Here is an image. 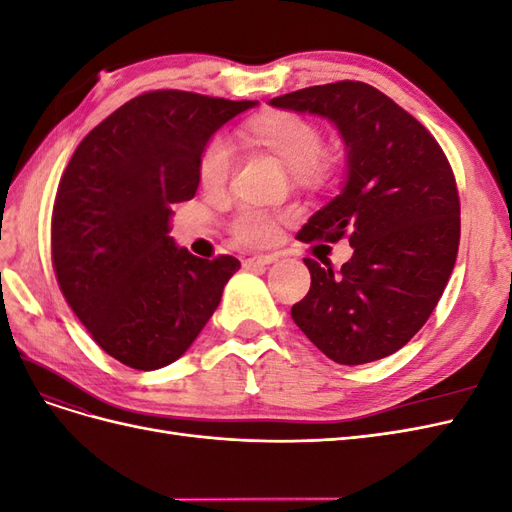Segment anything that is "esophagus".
I'll use <instances>...</instances> for the list:
<instances>
[{
	"label": "esophagus",
	"mask_w": 512,
	"mask_h": 512,
	"mask_svg": "<svg viewBox=\"0 0 512 512\" xmlns=\"http://www.w3.org/2000/svg\"><path fill=\"white\" fill-rule=\"evenodd\" d=\"M271 262H275V256H273V254L247 256V258H243V267H245V269H256V267H267V265H271Z\"/></svg>",
	"instance_id": "obj_1"
}]
</instances>
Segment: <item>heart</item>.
<instances>
[{
    "label": "heart",
    "mask_w": 512,
    "mask_h": 512,
    "mask_svg": "<svg viewBox=\"0 0 512 512\" xmlns=\"http://www.w3.org/2000/svg\"><path fill=\"white\" fill-rule=\"evenodd\" d=\"M243 138L252 147L273 156L288 168L294 181L318 185L331 175V162L322 156V134L316 123L290 113L275 111L245 123ZM230 156L220 138H211L196 162V175L205 190H220L228 179ZM230 232L243 245H265L277 232V215L269 211H241L230 224Z\"/></svg>",
    "instance_id": "b5f03b06"
}]
</instances>
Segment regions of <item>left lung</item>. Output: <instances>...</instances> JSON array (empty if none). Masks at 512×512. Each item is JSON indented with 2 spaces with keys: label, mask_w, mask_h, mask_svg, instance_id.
I'll return each instance as SVG.
<instances>
[{
  "label": "left lung",
  "mask_w": 512,
  "mask_h": 512,
  "mask_svg": "<svg viewBox=\"0 0 512 512\" xmlns=\"http://www.w3.org/2000/svg\"><path fill=\"white\" fill-rule=\"evenodd\" d=\"M275 108L329 119L342 134L348 175L297 239H348L342 269L305 258L312 286L292 320L339 365L384 359L436 309L459 250L453 168L431 132L382 91L361 81L305 87L273 98Z\"/></svg>",
  "instance_id": "left-lung-1"
}]
</instances>
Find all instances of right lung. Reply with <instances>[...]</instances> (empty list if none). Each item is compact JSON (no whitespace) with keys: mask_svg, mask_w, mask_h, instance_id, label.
Segmentation results:
<instances>
[{"mask_svg":"<svg viewBox=\"0 0 512 512\" xmlns=\"http://www.w3.org/2000/svg\"><path fill=\"white\" fill-rule=\"evenodd\" d=\"M256 106L192 91H147L76 147L61 175L51 256L72 312L113 359L166 367L192 346L241 262L177 247L173 205L194 198L196 162L226 121Z\"/></svg>","mask_w":512,"mask_h":512,"instance_id":"right-lung-1","label":"right lung"}]
</instances>
